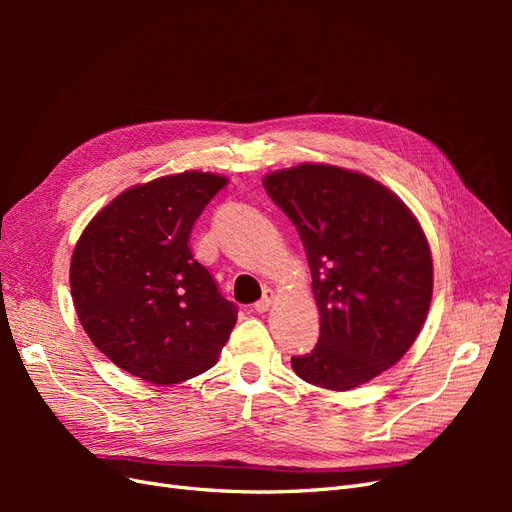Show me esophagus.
I'll return each mask as SVG.
<instances>
[{"label": "esophagus", "instance_id": "34e87169", "mask_svg": "<svg viewBox=\"0 0 512 512\" xmlns=\"http://www.w3.org/2000/svg\"><path fill=\"white\" fill-rule=\"evenodd\" d=\"M273 299H275V292H273L271 288H265V290H262V299L254 303V309H256V312H258V314H265V312H267V309L271 307Z\"/></svg>", "mask_w": 512, "mask_h": 512}]
</instances>
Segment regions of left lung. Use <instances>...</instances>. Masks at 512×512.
<instances>
[{
	"mask_svg": "<svg viewBox=\"0 0 512 512\" xmlns=\"http://www.w3.org/2000/svg\"><path fill=\"white\" fill-rule=\"evenodd\" d=\"M297 226L320 312L316 348L294 374L350 391L395 365L421 333L433 292L425 232L397 194L363 173L299 164L262 179Z\"/></svg>",
	"mask_w": 512,
	"mask_h": 512,
	"instance_id": "8db88e82",
	"label": "left lung"
}]
</instances>
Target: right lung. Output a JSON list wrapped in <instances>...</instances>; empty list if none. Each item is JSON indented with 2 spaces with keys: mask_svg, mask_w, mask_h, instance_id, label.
<instances>
[{
  "mask_svg": "<svg viewBox=\"0 0 512 512\" xmlns=\"http://www.w3.org/2000/svg\"><path fill=\"white\" fill-rule=\"evenodd\" d=\"M228 183L200 170L134 185L87 224L70 262L76 316L94 346L128 374L177 384L211 369L237 322L190 232Z\"/></svg>",
  "mask_w": 512,
  "mask_h": 512,
  "instance_id": "obj_1",
  "label": "right lung"
}]
</instances>
